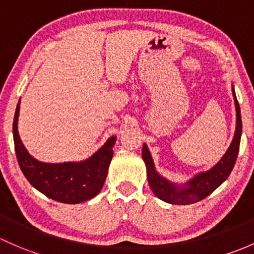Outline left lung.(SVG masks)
Masks as SVG:
<instances>
[{
	"label": "left lung",
	"mask_w": 254,
	"mask_h": 254,
	"mask_svg": "<svg viewBox=\"0 0 254 254\" xmlns=\"http://www.w3.org/2000/svg\"><path fill=\"white\" fill-rule=\"evenodd\" d=\"M232 94H234L235 106H236V130H235L231 144H230L225 155L221 158V160L215 166H213L208 171L197 174L187 184L177 186L160 176L156 172L148 146L146 144L143 145L142 156L146 166V176H148L149 186H150L154 194L160 198L161 200L171 203V204L181 205L197 203L208 197L210 193H213L231 174L235 163H236L237 155H239L242 134L241 111H240L239 101H237L234 88H232Z\"/></svg>",
	"instance_id": "1"
}]
</instances>
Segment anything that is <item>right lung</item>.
<instances>
[{
	"label": "right lung",
	"instance_id": "1",
	"mask_svg": "<svg viewBox=\"0 0 254 254\" xmlns=\"http://www.w3.org/2000/svg\"><path fill=\"white\" fill-rule=\"evenodd\" d=\"M18 116L19 103L13 120L15 155L20 170L34 188L51 199L67 204L85 202L100 192L108 176L116 137L109 138L95 154L80 163H41L23 145L18 134Z\"/></svg>",
	"mask_w": 254,
	"mask_h": 254
}]
</instances>
